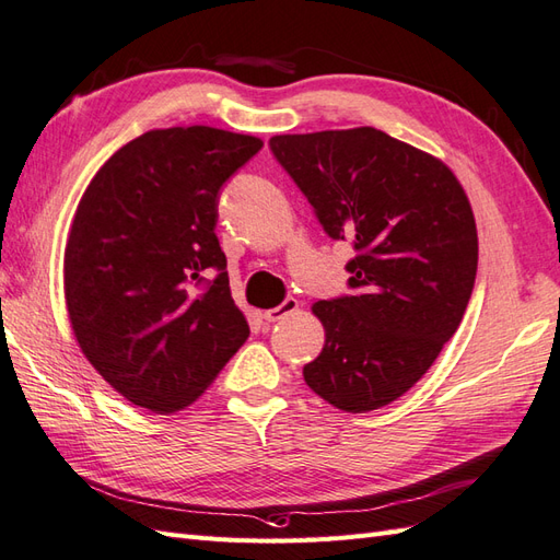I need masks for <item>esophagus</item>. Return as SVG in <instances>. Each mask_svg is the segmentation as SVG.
Here are the masks:
<instances>
[{"mask_svg":"<svg viewBox=\"0 0 560 560\" xmlns=\"http://www.w3.org/2000/svg\"><path fill=\"white\" fill-rule=\"evenodd\" d=\"M298 301L295 298H285V301L281 303V305H277V307H271V310H265V319L267 322H279V319H283V317H289V315H293V312H298Z\"/></svg>","mask_w":560,"mask_h":560,"instance_id":"obj_1","label":"esophagus"}]
</instances>
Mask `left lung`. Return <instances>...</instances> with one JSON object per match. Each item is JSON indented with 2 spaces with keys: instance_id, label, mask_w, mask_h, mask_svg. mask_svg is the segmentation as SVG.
<instances>
[{
  "instance_id": "left-lung-1",
  "label": "left lung",
  "mask_w": 560,
  "mask_h": 560,
  "mask_svg": "<svg viewBox=\"0 0 560 560\" xmlns=\"http://www.w3.org/2000/svg\"><path fill=\"white\" fill-rule=\"evenodd\" d=\"M336 241L350 238L355 295L312 305L322 353L305 384L343 412L380 410L434 365L465 315L477 277V224L456 174L434 154L376 131L269 140Z\"/></svg>"
}]
</instances>
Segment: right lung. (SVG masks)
<instances>
[{
	"mask_svg": "<svg viewBox=\"0 0 560 560\" xmlns=\"http://www.w3.org/2000/svg\"><path fill=\"white\" fill-rule=\"evenodd\" d=\"M265 142L212 126L154 128L90 180L63 250L78 346L133 406H192L250 336L217 241L219 190ZM220 271L205 294L189 285Z\"/></svg>",
	"mask_w": 560,
	"mask_h": 560,
	"instance_id": "add662e5",
	"label": "right lung"
}]
</instances>
